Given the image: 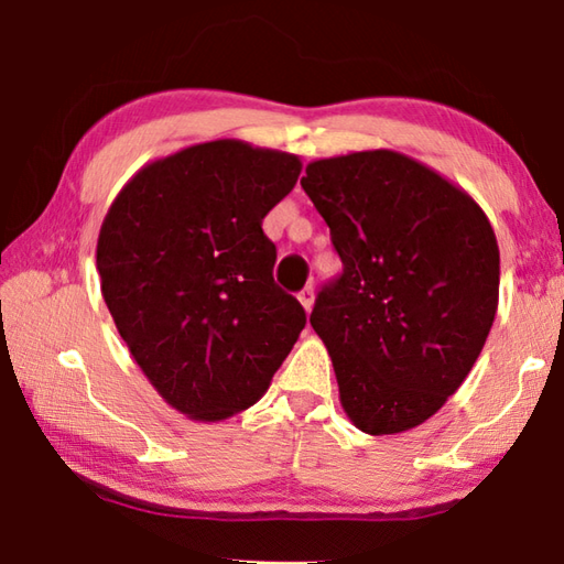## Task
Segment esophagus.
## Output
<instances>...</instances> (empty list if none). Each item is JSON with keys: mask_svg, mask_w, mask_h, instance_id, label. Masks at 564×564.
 I'll return each mask as SVG.
<instances>
[{"mask_svg": "<svg viewBox=\"0 0 564 564\" xmlns=\"http://www.w3.org/2000/svg\"><path fill=\"white\" fill-rule=\"evenodd\" d=\"M299 301H301V305H303L305 311L313 308V301H316V293H313L311 285H305V289L299 293Z\"/></svg>", "mask_w": 564, "mask_h": 564, "instance_id": "obj_1", "label": "esophagus"}]
</instances>
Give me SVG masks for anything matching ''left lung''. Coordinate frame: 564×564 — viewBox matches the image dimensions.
<instances>
[{
    "mask_svg": "<svg viewBox=\"0 0 564 564\" xmlns=\"http://www.w3.org/2000/svg\"><path fill=\"white\" fill-rule=\"evenodd\" d=\"M301 186L343 261L311 313L340 405L362 433H405L445 405L488 340L498 238L467 191L390 149L311 161Z\"/></svg>",
    "mask_w": 564,
    "mask_h": 564,
    "instance_id": "1",
    "label": "left lung"
}]
</instances>
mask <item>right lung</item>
Returning <instances> with one entry per match:
<instances>
[{"label": "right lung", "mask_w": 564, "mask_h": 564, "mask_svg": "<svg viewBox=\"0 0 564 564\" xmlns=\"http://www.w3.org/2000/svg\"><path fill=\"white\" fill-rule=\"evenodd\" d=\"M301 169L285 151L206 141L141 166L104 216V301L149 383L191 420L251 408L305 326L261 228Z\"/></svg>", "instance_id": "1"}]
</instances>
